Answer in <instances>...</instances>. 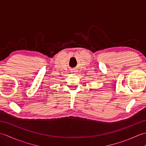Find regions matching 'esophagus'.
<instances>
[{
  "label": "esophagus",
  "mask_w": 146,
  "mask_h": 146,
  "mask_svg": "<svg viewBox=\"0 0 146 146\" xmlns=\"http://www.w3.org/2000/svg\"><path fill=\"white\" fill-rule=\"evenodd\" d=\"M76 71L75 70L71 71V73H76Z\"/></svg>",
  "instance_id": "1"
}]
</instances>
